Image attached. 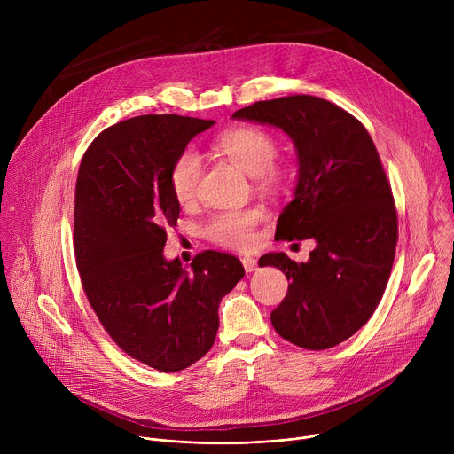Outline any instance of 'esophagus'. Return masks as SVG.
I'll list each match as a JSON object with an SVG mask.
<instances>
[{"mask_svg":"<svg viewBox=\"0 0 454 454\" xmlns=\"http://www.w3.org/2000/svg\"><path fill=\"white\" fill-rule=\"evenodd\" d=\"M242 266H244L246 273H253L256 270L258 262H256V258H253V256H244L242 258Z\"/></svg>","mask_w":454,"mask_h":454,"instance_id":"34e87169","label":"esophagus"}]
</instances>
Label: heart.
Instances as JSON below:
<instances>
[{"mask_svg":"<svg viewBox=\"0 0 454 454\" xmlns=\"http://www.w3.org/2000/svg\"><path fill=\"white\" fill-rule=\"evenodd\" d=\"M215 147L239 163L254 181L266 188H277L286 181L287 170L277 158V140L266 129L254 125L230 127L215 138ZM203 177V160L193 149H184L174 160L168 183L179 205H188L198 196ZM264 219V210L251 207L239 210H223L212 215L205 226V237L228 249H247L254 242V230Z\"/></svg>","mask_w":454,"mask_h":454,"instance_id":"1","label":"heart"}]
</instances>
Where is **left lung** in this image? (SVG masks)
I'll return each instance as SVG.
<instances>
[{"instance_id": "1", "label": "left lung", "mask_w": 454, "mask_h": 454, "mask_svg": "<svg viewBox=\"0 0 454 454\" xmlns=\"http://www.w3.org/2000/svg\"><path fill=\"white\" fill-rule=\"evenodd\" d=\"M233 116L277 125L296 145L298 184L275 239L317 246L307 262L268 253L258 266L291 282L271 312L275 331L307 350L333 348L372 317L394 266L399 221L379 153L356 116L319 97L261 100Z\"/></svg>"}]
</instances>
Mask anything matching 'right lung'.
<instances>
[{
  "label": "right lung",
  "instance_id": "1",
  "mask_svg": "<svg viewBox=\"0 0 454 454\" xmlns=\"http://www.w3.org/2000/svg\"><path fill=\"white\" fill-rule=\"evenodd\" d=\"M214 120L142 114L118 121L86 149L77 184L74 249L86 298L109 338L160 372H179L214 345L219 303L244 277L233 254L201 251L186 271L167 262L179 203L168 172Z\"/></svg>",
  "mask_w": 454,
  "mask_h": 454
}]
</instances>
